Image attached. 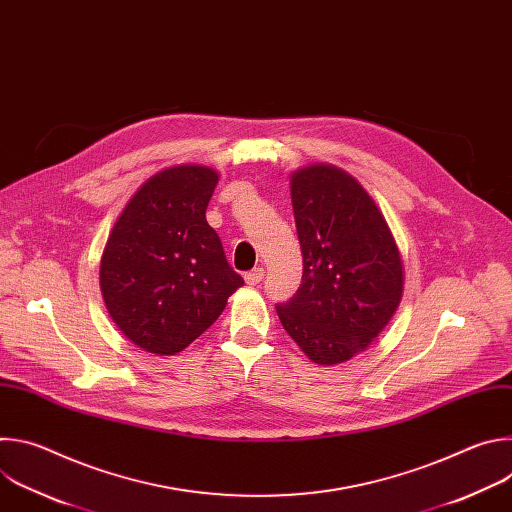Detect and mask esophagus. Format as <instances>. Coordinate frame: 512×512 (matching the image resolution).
<instances>
[{
  "mask_svg": "<svg viewBox=\"0 0 512 512\" xmlns=\"http://www.w3.org/2000/svg\"><path fill=\"white\" fill-rule=\"evenodd\" d=\"M263 267H255V269H251L249 273H245V281H247V285H257L261 279H263Z\"/></svg>",
  "mask_w": 512,
  "mask_h": 512,
  "instance_id": "34e87169",
  "label": "esophagus"
}]
</instances>
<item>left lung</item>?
<instances>
[{
  "mask_svg": "<svg viewBox=\"0 0 512 512\" xmlns=\"http://www.w3.org/2000/svg\"><path fill=\"white\" fill-rule=\"evenodd\" d=\"M304 257L296 296L277 304L285 332L316 364L367 350L403 298V261L373 196L348 172L312 164L289 176Z\"/></svg>",
  "mask_w": 512,
  "mask_h": 512,
  "instance_id": "left-lung-1",
  "label": "left lung"
}]
</instances>
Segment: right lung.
Wrapping results in <instances>:
<instances>
[{"instance_id":"add662e5","label":"right lung","mask_w":512,"mask_h":512,"mask_svg":"<svg viewBox=\"0 0 512 512\" xmlns=\"http://www.w3.org/2000/svg\"><path fill=\"white\" fill-rule=\"evenodd\" d=\"M216 182L208 166L166 168L137 188L109 233L101 294L123 336L145 352H182L245 283L206 223Z\"/></svg>"}]
</instances>
